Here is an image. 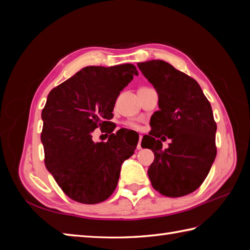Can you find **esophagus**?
Instances as JSON below:
<instances>
[{
    "instance_id": "obj_1",
    "label": "esophagus",
    "mask_w": 250,
    "mask_h": 250,
    "mask_svg": "<svg viewBox=\"0 0 250 250\" xmlns=\"http://www.w3.org/2000/svg\"><path fill=\"white\" fill-rule=\"evenodd\" d=\"M141 141H142V135H140V138H139V142H138V146H137V149H138V150H141V149H142Z\"/></svg>"
}]
</instances>
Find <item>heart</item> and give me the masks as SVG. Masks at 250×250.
<instances>
[{
    "label": "heart",
    "instance_id": "1",
    "mask_svg": "<svg viewBox=\"0 0 250 250\" xmlns=\"http://www.w3.org/2000/svg\"><path fill=\"white\" fill-rule=\"evenodd\" d=\"M129 125H130V126H132V128H137V125H135L134 124H130Z\"/></svg>",
    "mask_w": 250,
    "mask_h": 250
}]
</instances>
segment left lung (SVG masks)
<instances>
[{
    "instance_id": "left-lung-1",
    "label": "left lung",
    "mask_w": 250,
    "mask_h": 250,
    "mask_svg": "<svg viewBox=\"0 0 250 250\" xmlns=\"http://www.w3.org/2000/svg\"><path fill=\"white\" fill-rule=\"evenodd\" d=\"M138 67L159 95L152 130L141 143L154 153L147 175L162 195H188L200 188L216 158L217 126L210 104L196 80L168 62L154 59ZM162 135L172 141L166 150L158 140Z\"/></svg>"
}]
</instances>
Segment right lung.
<instances>
[{
  "instance_id": "right-lung-1",
  "label": "right lung",
  "mask_w": 250,
  "mask_h": 250,
  "mask_svg": "<svg viewBox=\"0 0 250 250\" xmlns=\"http://www.w3.org/2000/svg\"><path fill=\"white\" fill-rule=\"evenodd\" d=\"M138 76L132 64L88 66L47 96L42 111L45 167L64 193L83 204H97L111 195L125 160L137 143L125 142L122 132L107 142L92 141L100 126L112 132V111L120 91Z\"/></svg>"
}]
</instances>
